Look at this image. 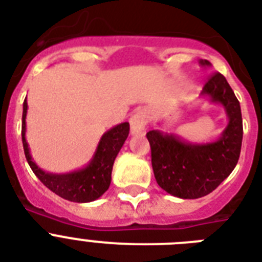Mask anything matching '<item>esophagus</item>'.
<instances>
[{
    "label": "esophagus",
    "mask_w": 262,
    "mask_h": 262,
    "mask_svg": "<svg viewBox=\"0 0 262 262\" xmlns=\"http://www.w3.org/2000/svg\"><path fill=\"white\" fill-rule=\"evenodd\" d=\"M148 121H149V115H148V111L144 110V108H140L135 113V114L130 117V130L132 135H143L145 132V126H147Z\"/></svg>",
    "instance_id": "esophagus-1"
}]
</instances>
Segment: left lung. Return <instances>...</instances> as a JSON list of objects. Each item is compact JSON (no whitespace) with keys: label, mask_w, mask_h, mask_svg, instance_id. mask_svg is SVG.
Returning <instances> with one entry per match:
<instances>
[{"label":"left lung","mask_w":262,"mask_h":262,"mask_svg":"<svg viewBox=\"0 0 262 262\" xmlns=\"http://www.w3.org/2000/svg\"><path fill=\"white\" fill-rule=\"evenodd\" d=\"M201 67H211L200 59ZM201 96L224 107L228 123L212 143H187L172 133L149 130L152 168L158 185L179 199H200L213 191L235 168L242 147V114L234 91L223 75H211Z\"/></svg>","instance_id":"1"}]
</instances>
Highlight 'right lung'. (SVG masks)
Listing matches in <instances>:
<instances>
[{
	"instance_id": "1",
	"label": "right lung",
	"mask_w": 262,
	"mask_h": 262,
	"mask_svg": "<svg viewBox=\"0 0 262 262\" xmlns=\"http://www.w3.org/2000/svg\"><path fill=\"white\" fill-rule=\"evenodd\" d=\"M27 100L23 103V123L21 139L27 162L32 168L34 174L40 179V182L49 187L53 193L73 203H90L99 199L108 189L111 183V171L114 160L121 151L125 140L129 135V122H122L111 127L102 136L98 148L92 159L85 167L67 172V174H53L39 167L32 160L30 148L26 140V117Z\"/></svg>"
}]
</instances>
